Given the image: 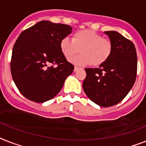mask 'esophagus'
Wrapping results in <instances>:
<instances>
[{
	"label": "esophagus",
	"mask_w": 146,
	"mask_h": 146,
	"mask_svg": "<svg viewBox=\"0 0 146 146\" xmlns=\"http://www.w3.org/2000/svg\"><path fill=\"white\" fill-rule=\"evenodd\" d=\"M80 68H79V67H76V66H75V67H74V71H77L78 70H79Z\"/></svg>",
	"instance_id": "1"
}]
</instances>
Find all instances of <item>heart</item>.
I'll return each instance as SVG.
<instances>
[{"instance_id": "1", "label": "heart", "mask_w": 146, "mask_h": 146, "mask_svg": "<svg viewBox=\"0 0 146 146\" xmlns=\"http://www.w3.org/2000/svg\"><path fill=\"white\" fill-rule=\"evenodd\" d=\"M112 48L111 40L91 30L78 31L73 34L72 40L64 37L60 42V48L68 61L81 49L82 54L72 60L73 64L81 66L91 64L94 67L101 66L110 58Z\"/></svg>"}]
</instances>
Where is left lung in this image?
Instances as JSON below:
<instances>
[{
  "label": "left lung",
  "instance_id": "obj_1",
  "mask_svg": "<svg viewBox=\"0 0 146 146\" xmlns=\"http://www.w3.org/2000/svg\"><path fill=\"white\" fill-rule=\"evenodd\" d=\"M104 33L112 42V54L98 68H85L86 78L82 88L92 101L109 107L120 103L134 85L137 56L131 40L114 31Z\"/></svg>",
  "mask_w": 146,
  "mask_h": 146
}]
</instances>
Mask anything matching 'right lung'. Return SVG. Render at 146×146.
<instances>
[{"mask_svg":"<svg viewBox=\"0 0 146 146\" xmlns=\"http://www.w3.org/2000/svg\"><path fill=\"white\" fill-rule=\"evenodd\" d=\"M70 26L41 21L20 34L13 48L10 70L24 97L43 103L58 94L74 70L60 48Z\"/></svg>","mask_w":146,"mask_h":146,"instance_id":"obj_1","label":"right lung"}]
</instances>
